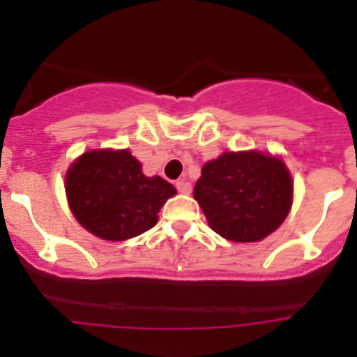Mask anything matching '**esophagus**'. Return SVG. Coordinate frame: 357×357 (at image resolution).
<instances>
[{
  "instance_id": "34e87169",
  "label": "esophagus",
  "mask_w": 357,
  "mask_h": 357,
  "mask_svg": "<svg viewBox=\"0 0 357 357\" xmlns=\"http://www.w3.org/2000/svg\"><path fill=\"white\" fill-rule=\"evenodd\" d=\"M176 189H178V193L189 195V193H191V184H189L185 178H182V181L176 182Z\"/></svg>"
}]
</instances>
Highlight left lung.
Instances as JSON below:
<instances>
[{"label": "left lung", "instance_id": "obj_1", "mask_svg": "<svg viewBox=\"0 0 357 357\" xmlns=\"http://www.w3.org/2000/svg\"><path fill=\"white\" fill-rule=\"evenodd\" d=\"M193 197L211 229L234 243H254L279 229L293 204V178L270 151H223L202 168Z\"/></svg>", "mask_w": 357, "mask_h": 357}]
</instances>
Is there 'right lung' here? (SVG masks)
<instances>
[{"mask_svg": "<svg viewBox=\"0 0 357 357\" xmlns=\"http://www.w3.org/2000/svg\"><path fill=\"white\" fill-rule=\"evenodd\" d=\"M66 198L77 222L96 238L125 241L155 225L176 195L162 176H146L130 150L84 151L66 172Z\"/></svg>", "mask_w": 357, "mask_h": 357, "instance_id": "1", "label": "right lung"}]
</instances>
